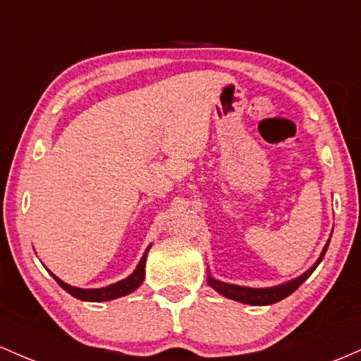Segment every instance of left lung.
Instances as JSON below:
<instances>
[{
	"label": "left lung",
	"instance_id": "8db88e82",
	"mask_svg": "<svg viewBox=\"0 0 361 361\" xmlns=\"http://www.w3.org/2000/svg\"><path fill=\"white\" fill-rule=\"evenodd\" d=\"M327 247H329V241H327L326 248H324L322 253H320L319 260H317L314 267L308 269L305 274L296 277V279L290 281V283L281 284V286L265 288V290H255V288H245V286H235V284L221 283V281L212 279V277H209L207 283L211 284V286L217 293H221V295L226 296V298L236 300V302L247 303V305H272L276 302H281V300L286 298V296H290L293 291L298 290V288L302 286V284L305 283V279H307V277L315 271L317 265L322 262L324 255H326V252H327Z\"/></svg>",
	"mask_w": 361,
	"mask_h": 361
}]
</instances>
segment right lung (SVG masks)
<instances>
[{"label": "right lung", "mask_w": 361, "mask_h": 361, "mask_svg": "<svg viewBox=\"0 0 361 361\" xmlns=\"http://www.w3.org/2000/svg\"><path fill=\"white\" fill-rule=\"evenodd\" d=\"M149 248L145 250L144 257H142V260L138 262L137 269L133 271L132 276L126 277V279H123L116 284H111V286L101 288V290H80V288H73V286H70V284L63 283V281L58 279L54 274H51V276L56 279V283L63 288V290L68 291L71 296H75V298L84 300V302H108V300H114V298H120V296L128 295V293L135 291L137 288L140 286L142 281H144V277H145V259H147Z\"/></svg>", "instance_id": "add662e5"}]
</instances>
